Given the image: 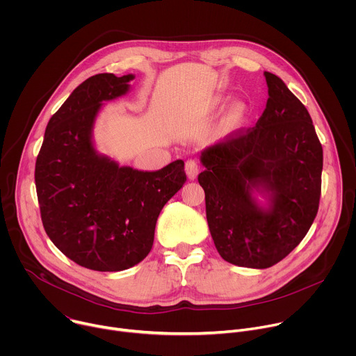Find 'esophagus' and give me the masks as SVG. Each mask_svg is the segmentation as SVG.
Returning <instances> with one entry per match:
<instances>
[{"label": "esophagus", "instance_id": "1", "mask_svg": "<svg viewBox=\"0 0 356 356\" xmlns=\"http://www.w3.org/2000/svg\"><path fill=\"white\" fill-rule=\"evenodd\" d=\"M198 172H200V168H198L197 162L193 161V159H188V161L186 162V175H187V177H188L190 180H194V179L197 177Z\"/></svg>", "mask_w": 356, "mask_h": 356}]
</instances>
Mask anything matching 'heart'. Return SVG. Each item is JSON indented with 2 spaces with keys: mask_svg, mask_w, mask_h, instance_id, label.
Returning <instances> with one entry per match:
<instances>
[{
  "mask_svg": "<svg viewBox=\"0 0 356 356\" xmlns=\"http://www.w3.org/2000/svg\"><path fill=\"white\" fill-rule=\"evenodd\" d=\"M227 103H228V98L225 95L218 94L213 98V106L217 108L224 107ZM245 114H246V106H245V103H242V101H235V103L231 104L229 117L232 121H235V122L241 121L245 117Z\"/></svg>",
  "mask_w": 356,
  "mask_h": 356,
  "instance_id": "heart-1",
  "label": "heart"
}]
</instances>
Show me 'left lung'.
Segmentation results:
<instances>
[{"label": "left lung", "mask_w": 356, "mask_h": 356, "mask_svg": "<svg viewBox=\"0 0 356 356\" xmlns=\"http://www.w3.org/2000/svg\"><path fill=\"white\" fill-rule=\"evenodd\" d=\"M264 76L269 98L255 128L202 150L198 175L218 253L250 269L276 265L301 242L321 194L323 147L312 117L282 79Z\"/></svg>", "instance_id": "8db88e82"}]
</instances>
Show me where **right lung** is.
Returning <instances> with one entry per match:
<instances>
[{"mask_svg": "<svg viewBox=\"0 0 356 356\" xmlns=\"http://www.w3.org/2000/svg\"><path fill=\"white\" fill-rule=\"evenodd\" d=\"M135 74H95L50 118L35 166L43 228L77 265L120 272L142 262L158 217L186 183L184 162L142 172L99 154L94 125L106 103L125 95Z\"/></svg>", "mask_w": 356, "mask_h": 356, "instance_id": "add662e5", "label": "right lung"}]
</instances>
